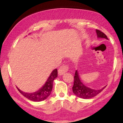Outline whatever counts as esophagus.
<instances>
[{
	"label": "esophagus",
	"mask_w": 123,
	"mask_h": 123,
	"mask_svg": "<svg viewBox=\"0 0 123 123\" xmlns=\"http://www.w3.org/2000/svg\"><path fill=\"white\" fill-rule=\"evenodd\" d=\"M68 70H69V66L67 64H63V65L60 67L59 70H58V72H59V74L61 75L67 72Z\"/></svg>",
	"instance_id": "1"
}]
</instances>
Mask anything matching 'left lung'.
I'll list each match as a JSON object with an SVG mask.
<instances>
[{"label": "left lung", "instance_id": "1", "mask_svg": "<svg viewBox=\"0 0 123 123\" xmlns=\"http://www.w3.org/2000/svg\"><path fill=\"white\" fill-rule=\"evenodd\" d=\"M96 32L98 38H104L108 39L106 35L101 31L96 29ZM74 78V85L72 87L73 92L75 95H76L77 97L80 98L87 99L93 98L100 93L101 91H103V89L106 87V86L100 89H98V90L88 88L83 84V83L81 81L77 70H76L75 73Z\"/></svg>", "mask_w": 123, "mask_h": 123}]
</instances>
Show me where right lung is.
<instances>
[{"instance_id":"obj_1","label":"right lung","mask_w":123,"mask_h":123,"mask_svg":"<svg viewBox=\"0 0 123 123\" xmlns=\"http://www.w3.org/2000/svg\"><path fill=\"white\" fill-rule=\"evenodd\" d=\"M57 76V69H55L51 72L46 82L43 85V87H42L38 91L34 93H25L20 91L17 87V88L23 96L30 100L33 101H41L47 99L50 94L52 88H53V82L54 79L56 78Z\"/></svg>"}]
</instances>
